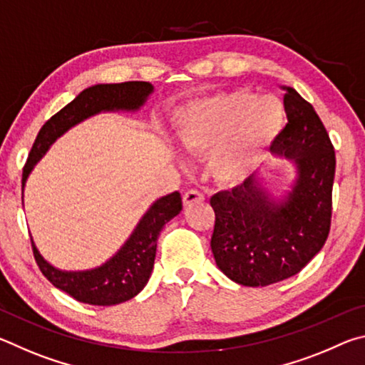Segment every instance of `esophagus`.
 I'll return each mask as SVG.
<instances>
[{
    "label": "esophagus",
    "mask_w": 365,
    "mask_h": 365,
    "mask_svg": "<svg viewBox=\"0 0 365 365\" xmlns=\"http://www.w3.org/2000/svg\"><path fill=\"white\" fill-rule=\"evenodd\" d=\"M202 200H205V195H202L201 191H197V190H190V191H187V193L183 195V206H185V207H188V206L193 205V202L202 201Z\"/></svg>",
    "instance_id": "34e87169"
}]
</instances>
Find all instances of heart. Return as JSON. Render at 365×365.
I'll use <instances>...</instances> for the list:
<instances>
[{
	"label": "heart",
	"mask_w": 365,
	"mask_h": 365,
	"mask_svg": "<svg viewBox=\"0 0 365 365\" xmlns=\"http://www.w3.org/2000/svg\"><path fill=\"white\" fill-rule=\"evenodd\" d=\"M285 108L279 98L233 90L178 109L175 138L188 153H211L209 169L220 183L248 178L279 138Z\"/></svg>",
	"instance_id": "obj_1"
}]
</instances>
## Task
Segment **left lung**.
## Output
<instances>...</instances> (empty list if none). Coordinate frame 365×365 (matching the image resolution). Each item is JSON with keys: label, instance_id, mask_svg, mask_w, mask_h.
<instances>
[{"label": "left lung", "instance_id": "1", "mask_svg": "<svg viewBox=\"0 0 365 365\" xmlns=\"http://www.w3.org/2000/svg\"><path fill=\"white\" fill-rule=\"evenodd\" d=\"M288 123L272 145L293 160L296 178L274 200L250 177L211 197V248L217 267L245 287H267L298 274L322 250L330 232L335 151L320 117L298 91L282 86Z\"/></svg>", "mask_w": 365, "mask_h": 365}]
</instances>
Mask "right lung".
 <instances>
[{
  "mask_svg": "<svg viewBox=\"0 0 365 365\" xmlns=\"http://www.w3.org/2000/svg\"><path fill=\"white\" fill-rule=\"evenodd\" d=\"M154 91L150 82L98 83L83 90L76 100L54 114L40 128L22 172L24 187L35 164L45 156L54 141L69 128L91 115L109 110H138ZM182 211L178 191L154 201L135 227L130 238L115 255L100 267L90 270H61L45 261L32 240L35 261L41 274L73 299L93 306H114L137 296L150 280L158 237L163 227Z\"/></svg>",
  "mask_w": 365,
  "mask_h": 365,
  "instance_id": "obj_1",
  "label": "right lung"
}]
</instances>
